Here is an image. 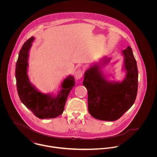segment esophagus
<instances>
[{
  "label": "esophagus",
  "instance_id": "obj_1",
  "mask_svg": "<svg viewBox=\"0 0 157 157\" xmlns=\"http://www.w3.org/2000/svg\"><path fill=\"white\" fill-rule=\"evenodd\" d=\"M74 75H75V78L77 80H79V79L82 78V77H83V72H82V71L81 69H78L75 72Z\"/></svg>",
  "mask_w": 157,
  "mask_h": 157
}]
</instances>
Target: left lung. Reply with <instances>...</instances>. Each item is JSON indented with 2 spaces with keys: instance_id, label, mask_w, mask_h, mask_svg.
Here are the masks:
<instances>
[{
  "instance_id": "left-lung-1",
  "label": "left lung",
  "mask_w": 157,
  "mask_h": 157,
  "mask_svg": "<svg viewBox=\"0 0 157 157\" xmlns=\"http://www.w3.org/2000/svg\"><path fill=\"white\" fill-rule=\"evenodd\" d=\"M121 53L124 57L123 70L126 72L123 81H111L104 75L101 67L111 59L106 56L85 72L83 84L88 90V111L96 119L117 120L134 103L138 90L136 62L130 46Z\"/></svg>"
}]
</instances>
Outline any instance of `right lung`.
Returning <instances> with one entry per match:
<instances>
[{"label":"right lung","mask_w":157,"mask_h":157,"mask_svg":"<svg viewBox=\"0 0 157 157\" xmlns=\"http://www.w3.org/2000/svg\"><path fill=\"white\" fill-rule=\"evenodd\" d=\"M34 40L29 38L19 52L16 66V78L17 92L23 104L40 119L56 118L63 111L67 96L75 86V78L68 75L61 85L57 95L44 94L37 90L29 81L28 75L29 51Z\"/></svg>","instance_id":"obj_1"}]
</instances>
